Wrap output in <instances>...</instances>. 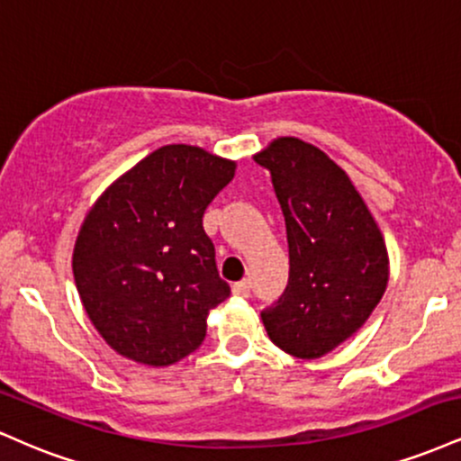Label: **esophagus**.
Instances as JSON below:
<instances>
[{
    "label": "esophagus",
    "mask_w": 461,
    "mask_h": 461,
    "mask_svg": "<svg viewBox=\"0 0 461 461\" xmlns=\"http://www.w3.org/2000/svg\"><path fill=\"white\" fill-rule=\"evenodd\" d=\"M231 293L236 294V297H249L251 294V282L249 279H242V282H236L234 285H231Z\"/></svg>",
    "instance_id": "1"
}]
</instances>
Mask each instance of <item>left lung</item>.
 I'll return each instance as SVG.
<instances>
[{"label":"left lung","mask_w":461,"mask_h":461,"mask_svg":"<svg viewBox=\"0 0 461 461\" xmlns=\"http://www.w3.org/2000/svg\"><path fill=\"white\" fill-rule=\"evenodd\" d=\"M253 160L271 173L290 256L288 285L262 322L282 351L322 357L382 301L388 249L351 179L319 147L282 136Z\"/></svg>","instance_id":"1"}]
</instances>
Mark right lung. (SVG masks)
Masks as SVG:
<instances>
[{
  "label": "right lung",
  "instance_id": "add662e5",
  "mask_svg": "<svg viewBox=\"0 0 461 461\" xmlns=\"http://www.w3.org/2000/svg\"><path fill=\"white\" fill-rule=\"evenodd\" d=\"M234 171L201 147L167 145L88 210L73 277L95 330L123 357L168 366L203 342L210 310L230 297L203 212Z\"/></svg>",
  "mask_w": 461,
  "mask_h": 461
}]
</instances>
